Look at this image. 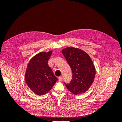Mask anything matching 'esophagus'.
<instances>
[{
	"label": "esophagus",
	"instance_id": "1",
	"mask_svg": "<svg viewBox=\"0 0 122 122\" xmlns=\"http://www.w3.org/2000/svg\"><path fill=\"white\" fill-rule=\"evenodd\" d=\"M58 79V80L60 81H62V77H61V76L59 77Z\"/></svg>",
	"mask_w": 122,
	"mask_h": 122
}]
</instances>
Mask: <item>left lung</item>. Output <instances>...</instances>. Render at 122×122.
Wrapping results in <instances>:
<instances>
[{
    "label": "left lung",
    "instance_id": "left-lung-1",
    "mask_svg": "<svg viewBox=\"0 0 122 122\" xmlns=\"http://www.w3.org/2000/svg\"><path fill=\"white\" fill-rule=\"evenodd\" d=\"M71 68L72 79L65 86L74 95L87 91L93 83L96 70L91 57L86 52L78 48L68 47L61 51Z\"/></svg>",
    "mask_w": 122,
    "mask_h": 122
}]
</instances>
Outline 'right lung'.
<instances>
[{
  "label": "right lung",
  "instance_id": "add662e5",
  "mask_svg": "<svg viewBox=\"0 0 122 122\" xmlns=\"http://www.w3.org/2000/svg\"><path fill=\"white\" fill-rule=\"evenodd\" d=\"M52 53L40 52L28 62L25 79L29 88L39 96L45 95L53 87L57 81L48 61Z\"/></svg>",
  "mask_w": 122,
  "mask_h": 122
}]
</instances>
